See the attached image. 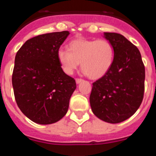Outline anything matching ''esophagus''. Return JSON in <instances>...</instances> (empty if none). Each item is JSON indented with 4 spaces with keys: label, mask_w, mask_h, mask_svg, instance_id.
I'll list each match as a JSON object with an SVG mask.
<instances>
[{
    "label": "esophagus",
    "mask_w": 156,
    "mask_h": 156,
    "mask_svg": "<svg viewBox=\"0 0 156 156\" xmlns=\"http://www.w3.org/2000/svg\"><path fill=\"white\" fill-rule=\"evenodd\" d=\"M75 81H76V83H77V84H79V83L82 82L83 80H82V79H81V78H76V80H75Z\"/></svg>",
    "instance_id": "1"
}]
</instances>
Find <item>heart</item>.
Masks as SVG:
<instances>
[{"label": "heart", "mask_w": 156, "mask_h": 156, "mask_svg": "<svg viewBox=\"0 0 156 156\" xmlns=\"http://www.w3.org/2000/svg\"><path fill=\"white\" fill-rule=\"evenodd\" d=\"M58 60L67 75H71L81 62L83 73L91 79H98L110 70L115 51L112 44L105 39L77 38L68 44V51L59 49Z\"/></svg>", "instance_id": "obj_1"}]
</instances>
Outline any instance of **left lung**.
Listing matches in <instances>:
<instances>
[{
	"instance_id": "left-lung-1",
	"label": "left lung",
	"mask_w": 156,
	"mask_h": 156,
	"mask_svg": "<svg viewBox=\"0 0 156 156\" xmlns=\"http://www.w3.org/2000/svg\"><path fill=\"white\" fill-rule=\"evenodd\" d=\"M104 37L114 48V61L107 73L92 84L90 105L98 119L116 124L133 115L142 103L145 66L139 49L124 36L105 32Z\"/></svg>"
}]
</instances>
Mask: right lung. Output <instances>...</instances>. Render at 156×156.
<instances>
[{
	"label": "right lung",
	"mask_w": 156,
	"mask_h": 156,
	"mask_svg": "<svg viewBox=\"0 0 156 156\" xmlns=\"http://www.w3.org/2000/svg\"><path fill=\"white\" fill-rule=\"evenodd\" d=\"M69 31L52 32L27 40L17 52L12 75L16 102L35 123L49 125L66 115L76 88L65 73L57 53Z\"/></svg>",
	"instance_id": "right-lung-1"
}]
</instances>
